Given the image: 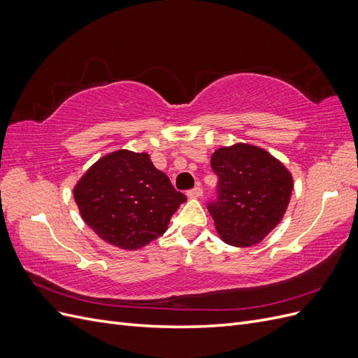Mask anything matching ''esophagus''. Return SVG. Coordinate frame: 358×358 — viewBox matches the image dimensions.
Masks as SVG:
<instances>
[{
	"mask_svg": "<svg viewBox=\"0 0 358 358\" xmlns=\"http://www.w3.org/2000/svg\"><path fill=\"white\" fill-rule=\"evenodd\" d=\"M201 194H203V189H201V187H194V188H191V189H188V192H187V196L189 197V199H199V197H201Z\"/></svg>",
	"mask_w": 358,
	"mask_h": 358,
	"instance_id": "1",
	"label": "esophagus"
}]
</instances>
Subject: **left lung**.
<instances>
[{"label":"left lung","mask_w":358,"mask_h":358,"mask_svg":"<svg viewBox=\"0 0 358 358\" xmlns=\"http://www.w3.org/2000/svg\"><path fill=\"white\" fill-rule=\"evenodd\" d=\"M210 166L218 183L208 209L222 241L233 246L259 243L288 208V170L266 150L245 143L215 150Z\"/></svg>","instance_id":"1"}]
</instances>
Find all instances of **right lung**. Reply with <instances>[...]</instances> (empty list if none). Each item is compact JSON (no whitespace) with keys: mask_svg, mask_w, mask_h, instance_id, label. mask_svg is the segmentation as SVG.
I'll return each instance as SVG.
<instances>
[{"mask_svg":"<svg viewBox=\"0 0 358 358\" xmlns=\"http://www.w3.org/2000/svg\"><path fill=\"white\" fill-rule=\"evenodd\" d=\"M83 221L107 243L138 249L167 230L187 201L148 154L117 150L99 159L74 188Z\"/></svg>","mask_w":358,"mask_h":358,"instance_id":"add662e5","label":"right lung"}]
</instances>
